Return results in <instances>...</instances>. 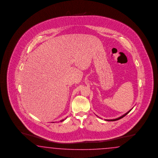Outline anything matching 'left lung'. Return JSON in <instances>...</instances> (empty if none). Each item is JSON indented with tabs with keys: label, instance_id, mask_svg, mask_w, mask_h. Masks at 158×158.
Returning <instances> with one entry per match:
<instances>
[{
	"label": "left lung",
	"instance_id": "1",
	"mask_svg": "<svg viewBox=\"0 0 158 158\" xmlns=\"http://www.w3.org/2000/svg\"><path fill=\"white\" fill-rule=\"evenodd\" d=\"M131 110H132V109H131ZM131 110H129V111H128L127 112H126L125 114L122 115V116H120L119 118H116V119H105V120H106V121H116V120L120 119L123 118L124 116H125L126 115H127V114H128L130 112Z\"/></svg>",
	"mask_w": 158,
	"mask_h": 158
}]
</instances>
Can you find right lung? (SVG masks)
I'll return each mask as SVG.
<instances>
[{
    "label": "right lung",
    "instance_id": "right-lung-1",
    "mask_svg": "<svg viewBox=\"0 0 158 158\" xmlns=\"http://www.w3.org/2000/svg\"><path fill=\"white\" fill-rule=\"evenodd\" d=\"M65 119H66V118H65V119H64L61 120L60 122H63V121H64ZM52 123H54V122H52Z\"/></svg>",
    "mask_w": 158,
    "mask_h": 158
}]
</instances>
